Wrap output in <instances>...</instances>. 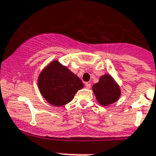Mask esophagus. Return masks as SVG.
<instances>
[{
  "mask_svg": "<svg viewBox=\"0 0 156 156\" xmlns=\"http://www.w3.org/2000/svg\"><path fill=\"white\" fill-rule=\"evenodd\" d=\"M91 83H88V82H87V83H85V87H87V88H91Z\"/></svg>",
  "mask_w": 156,
  "mask_h": 156,
  "instance_id": "esophagus-1",
  "label": "esophagus"
}]
</instances>
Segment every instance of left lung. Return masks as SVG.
Returning a JSON list of instances; mask_svg holds the SVG:
<instances>
[{"label":"left lung","mask_w":156,"mask_h":156,"mask_svg":"<svg viewBox=\"0 0 156 156\" xmlns=\"http://www.w3.org/2000/svg\"><path fill=\"white\" fill-rule=\"evenodd\" d=\"M92 90L98 102L102 106H108L117 102L121 94L120 87L111 76L106 74L94 83Z\"/></svg>","instance_id":"obj_1"}]
</instances>
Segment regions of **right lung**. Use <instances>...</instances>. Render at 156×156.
Here are the masks:
<instances>
[{"mask_svg": "<svg viewBox=\"0 0 156 156\" xmlns=\"http://www.w3.org/2000/svg\"><path fill=\"white\" fill-rule=\"evenodd\" d=\"M38 85L42 96L56 106L71 102L78 90L83 87L79 77L58 61L52 62L42 70Z\"/></svg>", "mask_w": 156, "mask_h": 156, "instance_id": "1", "label": "right lung"}]
</instances>
